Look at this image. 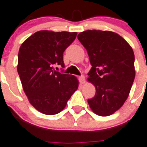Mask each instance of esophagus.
<instances>
[{
    "mask_svg": "<svg viewBox=\"0 0 147 147\" xmlns=\"http://www.w3.org/2000/svg\"><path fill=\"white\" fill-rule=\"evenodd\" d=\"M79 81L81 84H84L85 82V78L84 76H81L79 77Z\"/></svg>",
    "mask_w": 147,
    "mask_h": 147,
    "instance_id": "esophagus-1",
    "label": "esophagus"
}]
</instances>
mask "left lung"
<instances>
[{"mask_svg":"<svg viewBox=\"0 0 147 147\" xmlns=\"http://www.w3.org/2000/svg\"><path fill=\"white\" fill-rule=\"evenodd\" d=\"M78 39L88 53L92 68L88 81L96 87L95 96L87 102L99 116H109L121 108L129 96L135 77L131 47L111 31L86 30Z\"/></svg>","mask_w":147,"mask_h":147,"instance_id":"1","label":"left lung"}]
</instances>
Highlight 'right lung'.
<instances>
[{
  "label": "right lung",
  "instance_id": "obj_1",
  "mask_svg": "<svg viewBox=\"0 0 147 147\" xmlns=\"http://www.w3.org/2000/svg\"><path fill=\"white\" fill-rule=\"evenodd\" d=\"M76 32H36L21 45L18 76L30 103L39 112L54 115L64 109L78 87L74 76L56 71L64 68L63 52L76 39Z\"/></svg>",
  "mask_w": 147,
  "mask_h": 147
}]
</instances>
